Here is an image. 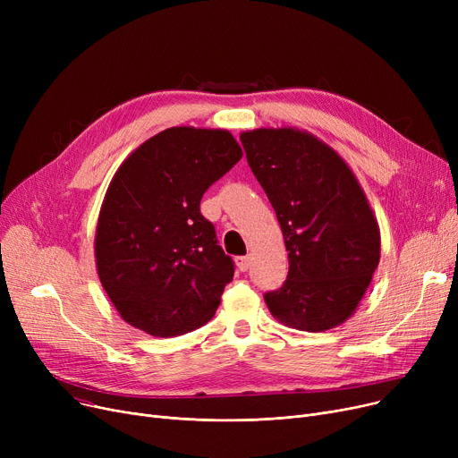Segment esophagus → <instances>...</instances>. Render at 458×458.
I'll list each match as a JSON object with an SVG mask.
<instances>
[{"mask_svg": "<svg viewBox=\"0 0 458 458\" xmlns=\"http://www.w3.org/2000/svg\"><path fill=\"white\" fill-rule=\"evenodd\" d=\"M235 266H237V269L242 271V273L249 271V267H250V258H249V256H237V258H235Z\"/></svg>", "mask_w": 458, "mask_h": 458, "instance_id": "1", "label": "esophagus"}]
</instances>
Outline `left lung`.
<instances>
[{
	"label": "left lung",
	"mask_w": 458,
	"mask_h": 458,
	"mask_svg": "<svg viewBox=\"0 0 458 458\" xmlns=\"http://www.w3.org/2000/svg\"><path fill=\"white\" fill-rule=\"evenodd\" d=\"M249 166L280 223L290 273L263 295L287 327L323 332L349 319L380 258V232L347 163L293 128L242 133Z\"/></svg>",
	"instance_id": "8db88e82"
}]
</instances>
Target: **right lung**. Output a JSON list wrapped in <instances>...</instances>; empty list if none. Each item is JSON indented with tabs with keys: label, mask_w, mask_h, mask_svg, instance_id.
<instances>
[{
	"label": "right lung",
	"mask_w": 458,
	"mask_h": 458,
	"mask_svg": "<svg viewBox=\"0 0 458 458\" xmlns=\"http://www.w3.org/2000/svg\"><path fill=\"white\" fill-rule=\"evenodd\" d=\"M226 130L168 128L113 176L94 254L107 297L126 323L173 338L208 323L233 278V259L200 213L204 192L242 159Z\"/></svg>",
	"instance_id": "1"
}]
</instances>
